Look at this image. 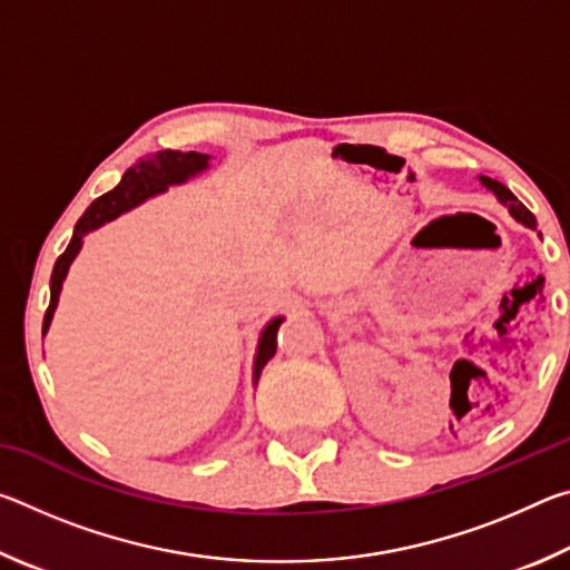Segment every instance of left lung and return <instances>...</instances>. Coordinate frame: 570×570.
<instances>
[{
	"label": "left lung",
	"instance_id": "obj_1",
	"mask_svg": "<svg viewBox=\"0 0 570 570\" xmlns=\"http://www.w3.org/2000/svg\"><path fill=\"white\" fill-rule=\"evenodd\" d=\"M482 183H485V186L495 193V196L503 200V204H508V208H510V214H513L520 224H525V226H530V228H535V216L530 214V210L520 204V200L513 196V193H510L503 183H498V180H493V178H485L482 176Z\"/></svg>",
	"mask_w": 570,
	"mask_h": 570
}]
</instances>
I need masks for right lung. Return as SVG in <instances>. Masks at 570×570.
I'll use <instances>...</instances> for the list:
<instances>
[{
	"label": "right lung",
	"instance_id": "add662e5",
	"mask_svg": "<svg viewBox=\"0 0 570 570\" xmlns=\"http://www.w3.org/2000/svg\"><path fill=\"white\" fill-rule=\"evenodd\" d=\"M206 160H208V156H204V153H193V150L190 153H180V150L150 153V156H142L138 163H132V166L125 170V176L118 186H115L110 193H105V196H100L88 210H85L82 218L77 220L70 246L65 248V254L57 258V264L52 268L50 306H47V312H45L42 332H47V326H50V322H52L57 296H60L67 268H70L72 258L77 256V250H80V246H82V236L88 234V230L102 226L105 220H112L115 216H120L122 210L138 206L140 200H146L148 196H153V193L166 190V186H170V183H180L188 176H193V173L204 170L208 166ZM278 326H282V320H274L264 330L262 342H258L256 380H258V374H262L264 364L272 360L276 352Z\"/></svg>",
	"mask_w": 570,
	"mask_h": 570
}]
</instances>
